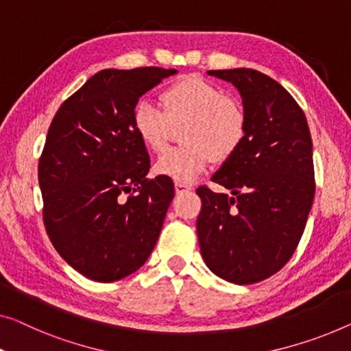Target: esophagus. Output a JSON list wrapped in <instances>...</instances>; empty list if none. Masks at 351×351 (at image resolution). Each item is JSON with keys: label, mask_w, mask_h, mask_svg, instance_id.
I'll use <instances>...</instances> for the list:
<instances>
[{"label": "esophagus", "mask_w": 351, "mask_h": 351, "mask_svg": "<svg viewBox=\"0 0 351 351\" xmlns=\"http://www.w3.org/2000/svg\"><path fill=\"white\" fill-rule=\"evenodd\" d=\"M175 191H176V193H184V192L192 191V186L187 184V182H182V181H175Z\"/></svg>", "instance_id": "1"}]
</instances>
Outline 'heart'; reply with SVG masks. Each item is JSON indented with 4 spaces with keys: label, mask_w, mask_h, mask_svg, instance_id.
<instances>
[{
    "label": "heart",
    "mask_w": 351,
    "mask_h": 351,
    "mask_svg": "<svg viewBox=\"0 0 351 351\" xmlns=\"http://www.w3.org/2000/svg\"><path fill=\"white\" fill-rule=\"evenodd\" d=\"M162 108L140 102L134 108L132 125L138 138L160 153L181 129L178 148L167 149L156 162L159 175L175 181H192L213 159L226 162L238 153L247 135V114L241 102L226 96L221 86L198 75H187L160 94Z\"/></svg>",
    "instance_id": "b5f03b06"
}]
</instances>
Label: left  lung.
<instances>
[{"instance_id": "8db88e82", "label": "left lung", "mask_w": 351, "mask_h": 351, "mask_svg": "<svg viewBox=\"0 0 351 351\" xmlns=\"http://www.w3.org/2000/svg\"><path fill=\"white\" fill-rule=\"evenodd\" d=\"M208 74L238 88L247 135L211 178L232 195L197 189L200 252L221 279L257 284L284 268L304 232L315 193L309 125L291 94L271 77L245 67Z\"/></svg>"}]
</instances>
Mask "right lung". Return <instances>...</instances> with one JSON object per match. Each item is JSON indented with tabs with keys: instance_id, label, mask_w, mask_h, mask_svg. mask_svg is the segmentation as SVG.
I'll return each instance as SVG.
<instances>
[{
	"instance_id": "obj_1",
	"label": "right lung",
	"mask_w": 351,
	"mask_h": 351,
	"mask_svg": "<svg viewBox=\"0 0 351 351\" xmlns=\"http://www.w3.org/2000/svg\"><path fill=\"white\" fill-rule=\"evenodd\" d=\"M175 69H104L67 97L39 158L42 219L72 268L96 282L132 274L158 241L175 187L146 178L149 154L135 134L138 97Z\"/></svg>"
}]
</instances>
